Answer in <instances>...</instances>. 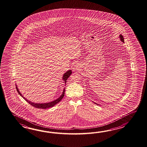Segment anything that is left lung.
<instances>
[{"mask_svg":"<svg viewBox=\"0 0 147 147\" xmlns=\"http://www.w3.org/2000/svg\"><path fill=\"white\" fill-rule=\"evenodd\" d=\"M119 37L120 38V40L122 41V42H124V38H123V36H122L121 34H120L119 35Z\"/></svg>","mask_w":147,"mask_h":147,"instance_id":"left-lung-1","label":"left lung"}]
</instances>
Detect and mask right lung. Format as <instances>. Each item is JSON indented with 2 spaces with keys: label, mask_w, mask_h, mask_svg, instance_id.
I'll list each match as a JSON object with an SVG mask.
<instances>
[{
  "label": "right lung",
  "mask_w": 147,
  "mask_h": 147,
  "mask_svg": "<svg viewBox=\"0 0 147 147\" xmlns=\"http://www.w3.org/2000/svg\"><path fill=\"white\" fill-rule=\"evenodd\" d=\"M71 74H72V71H71V70H70L69 71H67V72H66L64 75H63V79L64 80V81H65V84H66V82H67V79L69 78L70 75H71ZM16 89H17V90L18 91V92L19 93V94H20L22 97H23L22 94L21 93L19 92V90H18V89L17 88V86H16ZM65 89H63V94H61V96H60L59 98H58V99H56V100H54V101H52V102H49V103H34V102H32L31 101H29V100H27V99H26L25 98V97H23V98H24L25 100H26V101H27L28 103H29V104H30L32 106L34 107V108L45 109L49 108H50V107H52L54 106L55 105H56L57 103H58L59 102H60V101H61V100L63 99V96H64V94H65Z\"/></svg>",
  "instance_id": "right-lung-1"
}]
</instances>
